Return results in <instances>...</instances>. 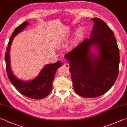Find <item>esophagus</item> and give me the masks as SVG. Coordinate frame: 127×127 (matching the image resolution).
<instances>
[{
  "label": "esophagus",
  "instance_id": "esophagus-1",
  "mask_svg": "<svg viewBox=\"0 0 127 127\" xmlns=\"http://www.w3.org/2000/svg\"><path fill=\"white\" fill-rule=\"evenodd\" d=\"M64 67H66V68H67V69H68L69 68H70V65H69L68 64L64 63Z\"/></svg>",
  "mask_w": 127,
  "mask_h": 127
}]
</instances>
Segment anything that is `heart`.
<instances>
[{
  "instance_id": "heart-1",
  "label": "heart",
  "mask_w": 127,
  "mask_h": 127,
  "mask_svg": "<svg viewBox=\"0 0 127 127\" xmlns=\"http://www.w3.org/2000/svg\"><path fill=\"white\" fill-rule=\"evenodd\" d=\"M82 30H79L78 32H77V35L78 36H80L81 34H82Z\"/></svg>"
}]
</instances>
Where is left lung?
<instances>
[{
    "instance_id": "1",
    "label": "left lung",
    "mask_w": 127,
    "mask_h": 127,
    "mask_svg": "<svg viewBox=\"0 0 127 127\" xmlns=\"http://www.w3.org/2000/svg\"><path fill=\"white\" fill-rule=\"evenodd\" d=\"M94 25L90 39H86L67 53L74 90L81 97L93 98L106 93L118 77L119 51L114 34L99 18H92ZM99 47L100 55L90 52L92 45Z\"/></svg>"
}]
</instances>
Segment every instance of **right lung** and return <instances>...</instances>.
<instances>
[{
  "label": "right lung",
  "mask_w": 127,
  "mask_h": 127,
  "mask_svg": "<svg viewBox=\"0 0 127 127\" xmlns=\"http://www.w3.org/2000/svg\"><path fill=\"white\" fill-rule=\"evenodd\" d=\"M28 25H29L28 22H24L16 28L11 36L5 56V60L6 61V70L9 80L21 94L30 98L40 99L47 97L51 92L56 71L57 68L61 67V63L60 61H58L55 63L47 64L43 68L39 75L34 80L28 82H24L19 80L13 75L10 64V47L13 38Z\"/></svg>",
  "instance_id": "right-lung-1"
}]
</instances>
